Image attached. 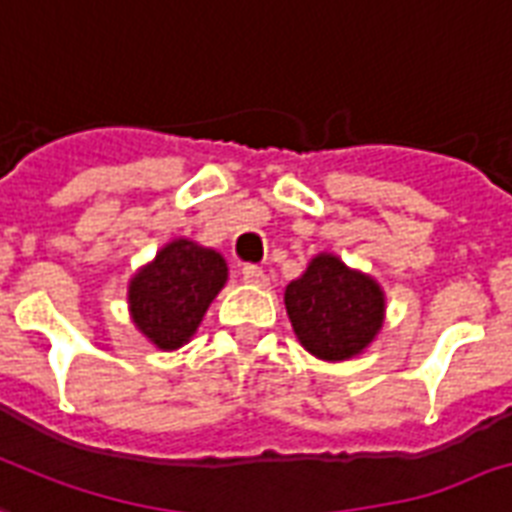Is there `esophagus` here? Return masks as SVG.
Wrapping results in <instances>:
<instances>
[{
	"instance_id": "1",
	"label": "esophagus",
	"mask_w": 512,
	"mask_h": 512,
	"mask_svg": "<svg viewBox=\"0 0 512 512\" xmlns=\"http://www.w3.org/2000/svg\"><path fill=\"white\" fill-rule=\"evenodd\" d=\"M241 276H244V282L249 284H265V271L260 268V265L247 263L244 268H241Z\"/></svg>"
}]
</instances>
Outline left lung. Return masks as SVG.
Returning a JSON list of instances; mask_svg holds the SVG:
<instances>
[{"mask_svg": "<svg viewBox=\"0 0 512 512\" xmlns=\"http://www.w3.org/2000/svg\"><path fill=\"white\" fill-rule=\"evenodd\" d=\"M284 303L295 335L319 360L360 354L384 322L381 287L333 255L314 257L306 273L287 284Z\"/></svg>", "mask_w": 512, "mask_h": 512, "instance_id": "left-lung-1", "label": "left lung"}]
</instances>
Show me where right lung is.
Wrapping results in <instances>:
<instances>
[{"mask_svg":"<svg viewBox=\"0 0 512 512\" xmlns=\"http://www.w3.org/2000/svg\"><path fill=\"white\" fill-rule=\"evenodd\" d=\"M225 279L228 268L214 249L171 241L128 287L131 317L158 349H177L201 325Z\"/></svg>","mask_w":512,"mask_h":512,"instance_id":"right-lung-1","label":"right lung"}]
</instances>
